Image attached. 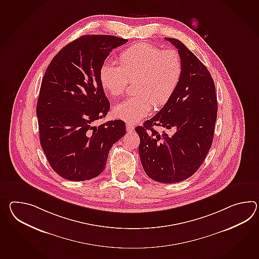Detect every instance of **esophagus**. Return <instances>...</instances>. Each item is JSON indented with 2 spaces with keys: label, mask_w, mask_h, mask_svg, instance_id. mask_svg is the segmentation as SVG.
Returning <instances> with one entry per match:
<instances>
[{
  "label": "esophagus",
  "mask_w": 259,
  "mask_h": 259,
  "mask_svg": "<svg viewBox=\"0 0 259 259\" xmlns=\"http://www.w3.org/2000/svg\"><path fill=\"white\" fill-rule=\"evenodd\" d=\"M134 129H135V127H134V125L133 124H131V123H128L127 122L126 123V130L127 132L131 133L134 131Z\"/></svg>",
  "instance_id": "34e87169"
}]
</instances>
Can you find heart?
Returning <instances> with one entry per match:
<instances>
[{
  "label": "heart",
  "mask_w": 259,
  "mask_h": 259,
  "mask_svg": "<svg viewBox=\"0 0 259 259\" xmlns=\"http://www.w3.org/2000/svg\"><path fill=\"white\" fill-rule=\"evenodd\" d=\"M119 63L105 61L99 69V81L109 96L119 97L128 80L138 78V95L113 108L114 116L127 122H136L148 115L153 105L156 108L164 106L179 87L183 71L179 52L162 50L149 42H138L124 49Z\"/></svg>",
  "instance_id": "heart-1"
}]
</instances>
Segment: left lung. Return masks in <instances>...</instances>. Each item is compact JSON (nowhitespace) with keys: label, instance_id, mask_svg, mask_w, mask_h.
I'll return each mask as SVG.
<instances>
[{"label":"left lung","instance_id":"1","mask_svg":"<svg viewBox=\"0 0 259 259\" xmlns=\"http://www.w3.org/2000/svg\"><path fill=\"white\" fill-rule=\"evenodd\" d=\"M165 40L179 50L181 80L171 99L136 132L145 172L157 182L171 184L189 179L204 161L213 142L218 100L206 67L180 40Z\"/></svg>","mask_w":259,"mask_h":259}]
</instances>
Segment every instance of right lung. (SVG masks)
<instances>
[{
  "instance_id": "add662e5",
  "label": "right lung",
  "mask_w": 259,
  "mask_h": 259,
  "mask_svg": "<svg viewBox=\"0 0 259 259\" xmlns=\"http://www.w3.org/2000/svg\"><path fill=\"white\" fill-rule=\"evenodd\" d=\"M128 40L84 35L54 57L40 84L36 114L41 148L53 170L70 181L103 172L112 145L126 132L121 120L96 121L110 108L99 81V69L116 47Z\"/></svg>"
}]
</instances>
